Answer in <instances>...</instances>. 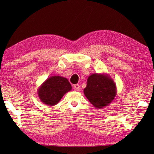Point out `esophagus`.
I'll return each instance as SVG.
<instances>
[{
  "label": "esophagus",
  "instance_id": "34e87169",
  "mask_svg": "<svg viewBox=\"0 0 154 154\" xmlns=\"http://www.w3.org/2000/svg\"><path fill=\"white\" fill-rule=\"evenodd\" d=\"M73 87H74L75 91H79V89H80V86H79V85H78V84L74 85Z\"/></svg>",
  "mask_w": 154,
  "mask_h": 154
}]
</instances>
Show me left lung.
Here are the masks:
<instances>
[{
	"label": "left lung",
	"instance_id": "1",
	"mask_svg": "<svg viewBox=\"0 0 154 154\" xmlns=\"http://www.w3.org/2000/svg\"><path fill=\"white\" fill-rule=\"evenodd\" d=\"M83 92L89 102L100 109L112 102L117 90L115 83L109 74L93 73L88 77Z\"/></svg>",
	"mask_w": 154,
	"mask_h": 154
}]
</instances>
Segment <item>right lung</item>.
<instances>
[{
  "label": "right lung",
  "mask_w": 154,
  "mask_h": 154,
  "mask_svg": "<svg viewBox=\"0 0 154 154\" xmlns=\"http://www.w3.org/2000/svg\"><path fill=\"white\" fill-rule=\"evenodd\" d=\"M71 89V84L66 78L58 75L51 76L38 88V94L42 103L51 106L57 104Z\"/></svg>",
  "instance_id": "obj_1"
}]
</instances>
